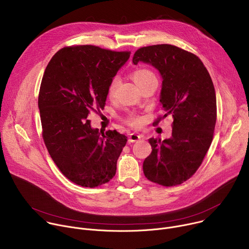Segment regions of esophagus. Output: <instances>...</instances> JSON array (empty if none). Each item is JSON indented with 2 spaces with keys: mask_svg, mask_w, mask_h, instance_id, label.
Returning <instances> with one entry per match:
<instances>
[{
  "mask_svg": "<svg viewBox=\"0 0 249 249\" xmlns=\"http://www.w3.org/2000/svg\"><path fill=\"white\" fill-rule=\"evenodd\" d=\"M140 139H141V136H140V135H138V134H136V133H131V134L129 135L128 141H129V143H134V142H137V141H139Z\"/></svg>",
  "mask_w": 249,
  "mask_h": 249,
  "instance_id": "esophagus-1",
  "label": "esophagus"
}]
</instances>
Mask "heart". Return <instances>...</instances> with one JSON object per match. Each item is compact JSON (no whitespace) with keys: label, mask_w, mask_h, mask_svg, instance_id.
Masks as SVG:
<instances>
[{"label":"heart","mask_w":249,"mask_h":249,"mask_svg":"<svg viewBox=\"0 0 249 249\" xmlns=\"http://www.w3.org/2000/svg\"><path fill=\"white\" fill-rule=\"evenodd\" d=\"M153 77H155V75L151 72V71L148 70V69H144V68L137 69L132 73V78H133L134 82L138 85V87L141 84H143L145 81H147L148 79L153 78ZM118 85H119V78L118 77H114L111 80V82H110V84L108 86V95L109 96H112L115 93ZM126 121H127L128 124H130L132 126H137L141 122V117L132 114V115H130L127 118Z\"/></svg>","instance_id":"b5f03b06"}]
</instances>
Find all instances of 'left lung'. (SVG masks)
I'll use <instances>...</instances> for the list:
<instances>
[{
  "label": "left lung",
  "mask_w": 249,
  "mask_h": 249,
  "mask_svg": "<svg viewBox=\"0 0 249 249\" xmlns=\"http://www.w3.org/2000/svg\"><path fill=\"white\" fill-rule=\"evenodd\" d=\"M139 62L160 72L162 118L173 117L169 139L149 140L153 151L143 163L145 176L162 186L181 184L199 168L212 143L217 120L214 85L196 55L174 45L142 47L133 57L135 65Z\"/></svg>",
  "instance_id": "obj_1"
}]
</instances>
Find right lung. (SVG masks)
<instances>
[{"label": "right lung", "instance_id": "1", "mask_svg": "<svg viewBox=\"0 0 249 249\" xmlns=\"http://www.w3.org/2000/svg\"><path fill=\"white\" fill-rule=\"evenodd\" d=\"M130 54L93 45L65 47L45 69L38 96L44 143L61 172L83 187L107 183L116 173L127 137L116 130L101 133L88 117L104 108L108 86Z\"/></svg>", "mask_w": 249, "mask_h": 249}]
</instances>
